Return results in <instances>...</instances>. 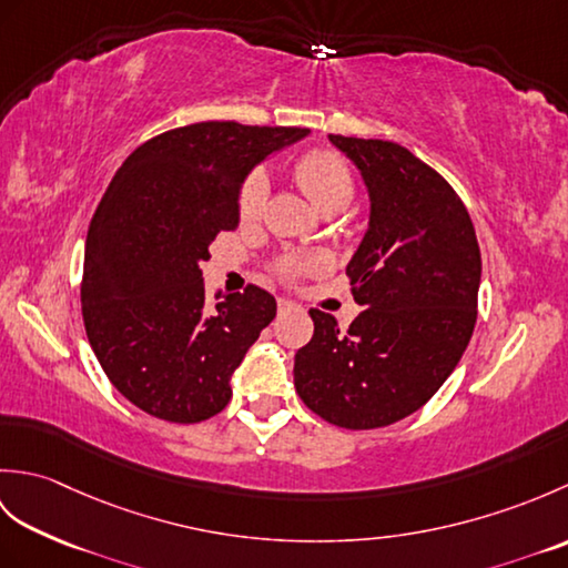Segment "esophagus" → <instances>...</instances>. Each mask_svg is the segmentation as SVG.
Masks as SVG:
<instances>
[{
	"label": "esophagus",
	"instance_id": "esophagus-1",
	"mask_svg": "<svg viewBox=\"0 0 568 568\" xmlns=\"http://www.w3.org/2000/svg\"><path fill=\"white\" fill-rule=\"evenodd\" d=\"M293 307H295V303H291V300H285V297L277 300V310H281V312H287V310H293Z\"/></svg>",
	"mask_w": 568,
	"mask_h": 568
}]
</instances>
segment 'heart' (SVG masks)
<instances>
[{"label": "heart", "instance_id": "1", "mask_svg": "<svg viewBox=\"0 0 568 568\" xmlns=\"http://www.w3.org/2000/svg\"><path fill=\"white\" fill-rule=\"evenodd\" d=\"M295 180L303 187L317 210L346 207L354 195V175L348 171L346 161L334 151H307L295 161ZM268 175L263 171H253L244 187L239 192V214L244 222L256 220L261 214L265 197H268ZM329 268V256L322 251L297 253L281 263V273L285 277H297L303 273H322Z\"/></svg>", "mask_w": 568, "mask_h": 568}]
</instances>
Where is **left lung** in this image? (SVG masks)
I'll use <instances>...</instances> for the list:
<instances>
[{
    "mask_svg": "<svg viewBox=\"0 0 568 568\" xmlns=\"http://www.w3.org/2000/svg\"><path fill=\"white\" fill-rule=\"evenodd\" d=\"M368 190V229L346 265L364 312L346 332L310 310L295 388L322 419L376 429L413 415L452 376L476 324L480 251L454 187L400 143L334 136Z\"/></svg>",
    "mask_w": 568,
    "mask_h": 568,
    "instance_id": "obj_1",
    "label": "left lung"
}]
</instances>
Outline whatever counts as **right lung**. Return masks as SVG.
<instances>
[{"label": "right lung", "mask_w": 568, "mask_h": 568, "mask_svg": "<svg viewBox=\"0 0 568 568\" xmlns=\"http://www.w3.org/2000/svg\"><path fill=\"white\" fill-rule=\"evenodd\" d=\"M307 134L200 122L141 143L112 178L84 244L82 320L106 378L143 413L195 425L232 400L277 305L256 285L210 305L200 265L239 226L246 175Z\"/></svg>", "instance_id": "add662e5"}]
</instances>
